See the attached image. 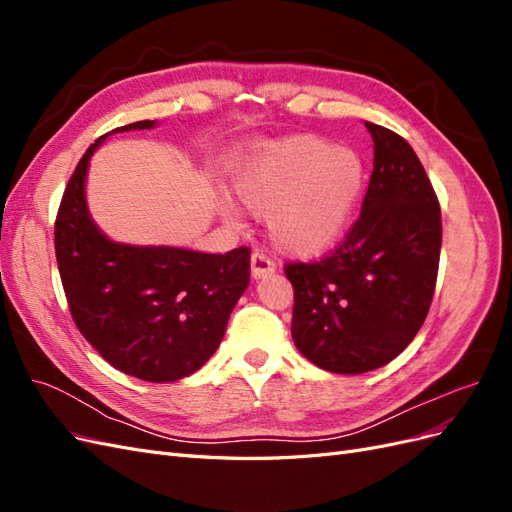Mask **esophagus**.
Masks as SVG:
<instances>
[{"label": "esophagus", "mask_w": 512, "mask_h": 512, "mask_svg": "<svg viewBox=\"0 0 512 512\" xmlns=\"http://www.w3.org/2000/svg\"><path fill=\"white\" fill-rule=\"evenodd\" d=\"M250 267H252V277L254 280H262V277H269L275 273V262L269 260L265 254L254 252L250 258Z\"/></svg>", "instance_id": "esophagus-1"}]
</instances>
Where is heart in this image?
Instances as JSON below:
<instances>
[{"label":"heart","instance_id":"obj_1","mask_svg":"<svg viewBox=\"0 0 512 512\" xmlns=\"http://www.w3.org/2000/svg\"><path fill=\"white\" fill-rule=\"evenodd\" d=\"M230 188L254 215H265L271 241L292 256L327 252L352 226L365 188L359 153L314 134L288 136L245 151ZM228 220L232 211L222 209Z\"/></svg>","mask_w":512,"mask_h":512}]
</instances>
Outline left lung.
<instances>
[{"label": "left lung", "mask_w": 512, "mask_h": 512, "mask_svg": "<svg viewBox=\"0 0 512 512\" xmlns=\"http://www.w3.org/2000/svg\"><path fill=\"white\" fill-rule=\"evenodd\" d=\"M374 170L344 243L312 265L294 262L292 339L333 374L391 363L423 327L436 288L442 220L421 160L399 134L365 121Z\"/></svg>", "instance_id": "obj_1"}]
</instances>
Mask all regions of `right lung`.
<instances>
[{
  "label": "right lung",
  "mask_w": 512,
  "mask_h": 512,
  "mask_svg": "<svg viewBox=\"0 0 512 512\" xmlns=\"http://www.w3.org/2000/svg\"><path fill=\"white\" fill-rule=\"evenodd\" d=\"M136 121L100 136L76 166L55 222V254L76 327L104 361L145 382H175L220 348L230 312L250 284V250L205 254L106 237L87 205L94 151L111 134L151 130Z\"/></svg>",
  "instance_id": "add662e5"
}]
</instances>
